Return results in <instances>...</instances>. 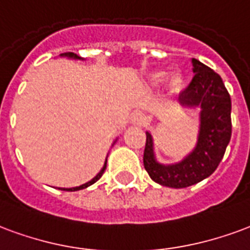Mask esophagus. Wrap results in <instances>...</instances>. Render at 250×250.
I'll use <instances>...</instances> for the list:
<instances>
[{
	"label": "esophagus",
	"mask_w": 250,
	"mask_h": 250,
	"mask_svg": "<svg viewBox=\"0 0 250 250\" xmlns=\"http://www.w3.org/2000/svg\"><path fill=\"white\" fill-rule=\"evenodd\" d=\"M146 122V116L142 112H134L130 116V123L134 125H143Z\"/></svg>",
	"instance_id": "1"
}]
</instances>
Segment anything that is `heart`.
<instances>
[{
	"mask_svg": "<svg viewBox=\"0 0 250 250\" xmlns=\"http://www.w3.org/2000/svg\"><path fill=\"white\" fill-rule=\"evenodd\" d=\"M167 77V73L164 70H159V71H155L149 75V83L151 86H159L160 83L166 79ZM186 84V78L183 77V74L175 73L169 79V84H168V94L169 95H176L179 92L182 91L183 87Z\"/></svg>",
	"mask_w": 250,
	"mask_h": 250,
	"instance_id": "heart-1",
	"label": "heart"
}]
</instances>
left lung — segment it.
<instances>
[{
    "label": "left lung",
    "instance_id": "1",
    "mask_svg": "<svg viewBox=\"0 0 250 250\" xmlns=\"http://www.w3.org/2000/svg\"><path fill=\"white\" fill-rule=\"evenodd\" d=\"M192 64L195 75L179 101L184 107L201 108L193 151L176 164H160L155 159L152 136L146 132L144 168L153 182L169 188H186L210 176L219 167L232 135V102L223 79L197 59H192Z\"/></svg>",
    "mask_w": 250,
    "mask_h": 250
}]
</instances>
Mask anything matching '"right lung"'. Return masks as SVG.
I'll use <instances>...</instances> for the list:
<instances>
[{"instance_id": "add662e5", "label": "right lung", "mask_w": 250, "mask_h": 250, "mask_svg": "<svg viewBox=\"0 0 250 250\" xmlns=\"http://www.w3.org/2000/svg\"><path fill=\"white\" fill-rule=\"evenodd\" d=\"M61 57H67V58H74V59H81V57H78L77 54H74V53H63V54H61ZM106 166H107V159H106V163H104V166H103V168H102L101 171H99V173H98L97 176L94 177V179H91L90 182H87L86 184H82V186L79 187H74V188H63V191H79V189H83V188H87V187H90L91 184H94V183H97L99 179L102 177V175L104 173V171H106Z\"/></svg>"}]
</instances>
